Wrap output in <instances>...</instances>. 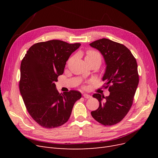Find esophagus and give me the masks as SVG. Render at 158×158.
Here are the masks:
<instances>
[{
    "label": "esophagus",
    "instance_id": "34e87169",
    "mask_svg": "<svg viewBox=\"0 0 158 158\" xmlns=\"http://www.w3.org/2000/svg\"><path fill=\"white\" fill-rule=\"evenodd\" d=\"M83 97H84V98H86V99H89V98H92V96H91L90 95L87 94H83Z\"/></svg>",
    "mask_w": 158,
    "mask_h": 158
}]
</instances>
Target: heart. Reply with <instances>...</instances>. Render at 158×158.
I'll return each mask as SVG.
<instances>
[{
  "label": "heart",
  "mask_w": 158,
  "mask_h": 158,
  "mask_svg": "<svg viewBox=\"0 0 158 158\" xmlns=\"http://www.w3.org/2000/svg\"><path fill=\"white\" fill-rule=\"evenodd\" d=\"M85 60H96L101 64L102 56L100 52L94 49H89L86 51Z\"/></svg>",
  "instance_id": "obj_1"
}]
</instances>
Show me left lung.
Masks as SVG:
<instances>
[{
	"mask_svg": "<svg viewBox=\"0 0 158 158\" xmlns=\"http://www.w3.org/2000/svg\"><path fill=\"white\" fill-rule=\"evenodd\" d=\"M103 55L107 65L103 80L106 81L109 96L94 94L99 106L91 114L95 121L105 126L121 121L132 107L139 82L136 60L131 51L123 44L103 38L89 44Z\"/></svg>",
	"mask_w": 158,
	"mask_h": 158,
	"instance_id": "8db88e82",
	"label": "left lung"
}]
</instances>
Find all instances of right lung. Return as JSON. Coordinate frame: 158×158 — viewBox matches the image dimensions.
<instances>
[{"label": "right lung", "instance_id": "add662e5", "mask_svg": "<svg viewBox=\"0 0 158 158\" xmlns=\"http://www.w3.org/2000/svg\"><path fill=\"white\" fill-rule=\"evenodd\" d=\"M80 44L50 40L33 45L20 65L19 88L27 112L37 123L54 128L68 121L75 102L82 97L78 91L59 94L55 82L63 74L66 62Z\"/></svg>", "mask_w": 158, "mask_h": 158}]
</instances>
